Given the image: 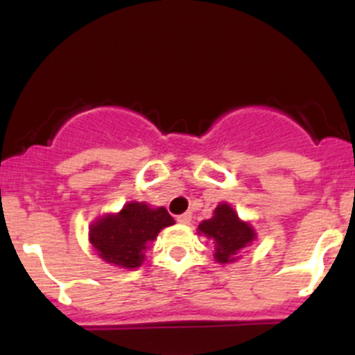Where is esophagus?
<instances>
[{"mask_svg": "<svg viewBox=\"0 0 355 355\" xmlns=\"http://www.w3.org/2000/svg\"><path fill=\"white\" fill-rule=\"evenodd\" d=\"M191 220H192V213H191V211L182 213V215L177 216V222H178V223H184V225H185V223L191 222Z\"/></svg>", "mask_w": 355, "mask_h": 355, "instance_id": "1", "label": "esophagus"}]
</instances>
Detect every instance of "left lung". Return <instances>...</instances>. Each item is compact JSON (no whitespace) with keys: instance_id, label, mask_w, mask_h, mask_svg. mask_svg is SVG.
Masks as SVG:
<instances>
[{"instance_id":"1","label":"left lung","mask_w":355,"mask_h":355,"mask_svg":"<svg viewBox=\"0 0 355 355\" xmlns=\"http://www.w3.org/2000/svg\"><path fill=\"white\" fill-rule=\"evenodd\" d=\"M199 236H206L213 241V257L216 263H234L239 260V253L251 246L257 239V230L250 222L239 218L236 209L229 202H220L213 209V216L202 220L198 225Z\"/></svg>"}]
</instances>
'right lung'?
Wrapping results in <instances>:
<instances>
[{"label": "right lung", "mask_w": 355, "mask_h": 355, "mask_svg": "<svg viewBox=\"0 0 355 355\" xmlns=\"http://www.w3.org/2000/svg\"><path fill=\"white\" fill-rule=\"evenodd\" d=\"M175 220L164 206L130 201L118 213H105L90 223L88 239L98 257L119 269H137L146 260V251L164 227Z\"/></svg>", "instance_id": "right-lung-1"}]
</instances>
